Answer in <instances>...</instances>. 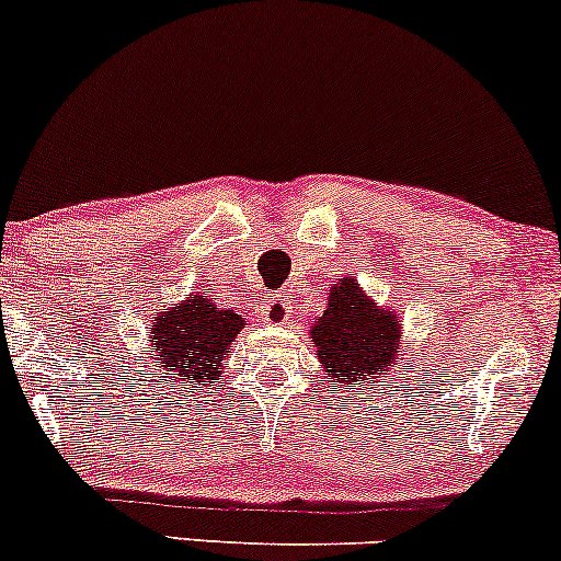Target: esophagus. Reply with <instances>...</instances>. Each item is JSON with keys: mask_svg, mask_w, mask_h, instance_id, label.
I'll return each instance as SVG.
<instances>
[{"mask_svg": "<svg viewBox=\"0 0 561 561\" xmlns=\"http://www.w3.org/2000/svg\"><path fill=\"white\" fill-rule=\"evenodd\" d=\"M289 295L287 293H276L272 300L266 302V311H263V317H266L268 324H285L289 319Z\"/></svg>", "mask_w": 561, "mask_h": 561, "instance_id": "esophagus-1", "label": "esophagus"}]
</instances>
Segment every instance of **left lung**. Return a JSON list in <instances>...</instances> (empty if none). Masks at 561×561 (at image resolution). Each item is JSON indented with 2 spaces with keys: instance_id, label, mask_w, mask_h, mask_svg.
<instances>
[{
  "instance_id": "1",
  "label": "left lung",
  "mask_w": 561,
  "mask_h": 561,
  "mask_svg": "<svg viewBox=\"0 0 561 561\" xmlns=\"http://www.w3.org/2000/svg\"><path fill=\"white\" fill-rule=\"evenodd\" d=\"M403 327L392 308H379L356 279L345 276L330 289L327 311L313 321L311 343L332 388L347 392L377 382L401 358Z\"/></svg>"
}]
</instances>
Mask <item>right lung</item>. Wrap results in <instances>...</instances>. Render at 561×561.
Returning <instances> with one entry per match:
<instances>
[{"label": "right lung", "instance_id": "obj_1", "mask_svg": "<svg viewBox=\"0 0 561 561\" xmlns=\"http://www.w3.org/2000/svg\"><path fill=\"white\" fill-rule=\"evenodd\" d=\"M244 317L218 308L216 298L205 293L160 308L147 324L150 358L158 371L171 375L169 382L199 388L221 377V364L231 353V343L242 332ZM173 388V385H171Z\"/></svg>", "mask_w": 561, "mask_h": 561}]
</instances>
